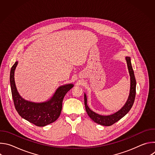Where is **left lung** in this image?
Returning <instances> with one entry per match:
<instances>
[{
    "label": "left lung",
    "mask_w": 155,
    "mask_h": 155,
    "mask_svg": "<svg viewBox=\"0 0 155 155\" xmlns=\"http://www.w3.org/2000/svg\"><path fill=\"white\" fill-rule=\"evenodd\" d=\"M126 61L127 65V68L130 75V91L129 97L127 98V101L123 107L119 110L118 112L109 115H101L95 113L91 110L89 107L87 105V97L86 94H84V105L86 111L89 116L95 123L105 126H109L114 124L120 119H121L123 117H124L128 112L130 108L133 105L135 97H136V81L134 76V73L133 69H132L130 58L129 56H126Z\"/></svg>",
    "instance_id": "left-lung-1"
}]
</instances>
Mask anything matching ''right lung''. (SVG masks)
Instances as JSON below:
<instances>
[{
	"mask_svg": "<svg viewBox=\"0 0 155 155\" xmlns=\"http://www.w3.org/2000/svg\"><path fill=\"white\" fill-rule=\"evenodd\" d=\"M18 63V61H16L12 67L10 75L12 94L16 111L22 118L37 126H45L53 123L61 114L65 95L74 84L70 83L60 86L53 96L45 102L27 101L19 95L15 84V71Z\"/></svg>",
	"mask_w": 155,
	"mask_h": 155,
	"instance_id": "right-lung-1",
	"label": "right lung"
}]
</instances>
